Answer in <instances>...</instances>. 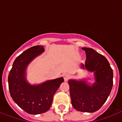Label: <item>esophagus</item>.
I'll return each instance as SVG.
<instances>
[{"instance_id": "esophagus-1", "label": "esophagus", "mask_w": 122, "mask_h": 122, "mask_svg": "<svg viewBox=\"0 0 122 122\" xmlns=\"http://www.w3.org/2000/svg\"><path fill=\"white\" fill-rule=\"evenodd\" d=\"M62 76H63V79H64V81L65 82L67 81L68 80L69 77H70V75H69V74H68V73H63Z\"/></svg>"}]
</instances>
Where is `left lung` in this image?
I'll list each match as a JSON object with an SVG mask.
<instances>
[{
  "label": "left lung",
  "instance_id": "1",
  "mask_svg": "<svg viewBox=\"0 0 122 122\" xmlns=\"http://www.w3.org/2000/svg\"><path fill=\"white\" fill-rule=\"evenodd\" d=\"M82 49L86 51V60L81 68L94 73L95 82L90 86L86 81L69 80L71 104L79 111L94 112L101 108L111 92L113 71L103 55L92 48Z\"/></svg>",
  "mask_w": 122,
  "mask_h": 122
}]
</instances>
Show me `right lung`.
<instances>
[{
  "mask_svg": "<svg viewBox=\"0 0 122 122\" xmlns=\"http://www.w3.org/2000/svg\"><path fill=\"white\" fill-rule=\"evenodd\" d=\"M44 51V47L40 45L25 51L15 59L8 75L11 97L18 106L30 114L48 111L52 105L54 95L64 81L63 77H59L38 85L27 82L25 70L28 65Z\"/></svg>",
  "mask_w": 122,
  "mask_h": 122,
  "instance_id": "right-lung-1",
  "label": "right lung"
}]
</instances>
